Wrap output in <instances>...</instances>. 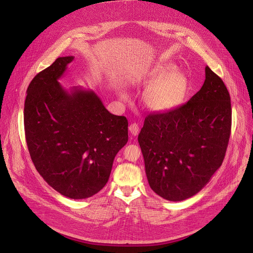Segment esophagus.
<instances>
[{
	"label": "esophagus",
	"mask_w": 253,
	"mask_h": 253,
	"mask_svg": "<svg viewBox=\"0 0 253 253\" xmlns=\"http://www.w3.org/2000/svg\"><path fill=\"white\" fill-rule=\"evenodd\" d=\"M129 131L131 133V135L133 136H137L139 133V126L136 123H133L129 126Z\"/></svg>",
	"instance_id": "34e87169"
}]
</instances>
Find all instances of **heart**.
Segmentation results:
<instances>
[{
  "label": "heart",
  "instance_id": "b5f03b06",
  "mask_svg": "<svg viewBox=\"0 0 253 253\" xmlns=\"http://www.w3.org/2000/svg\"><path fill=\"white\" fill-rule=\"evenodd\" d=\"M139 82L148 86L144 102L149 110L157 113L170 112L185 101L189 82L181 72L170 64H159L139 76ZM126 98L125 95H122Z\"/></svg>",
  "mask_w": 253,
  "mask_h": 253
}]
</instances>
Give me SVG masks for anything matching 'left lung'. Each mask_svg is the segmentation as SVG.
Segmentation results:
<instances>
[{"label":"left lung","mask_w":253,"mask_h":253,"mask_svg":"<svg viewBox=\"0 0 253 253\" xmlns=\"http://www.w3.org/2000/svg\"><path fill=\"white\" fill-rule=\"evenodd\" d=\"M230 130L228 90L206 66L203 86L186 104L144 121L138 142L151 189L169 201L198 193L221 166Z\"/></svg>","instance_id":"1"}]
</instances>
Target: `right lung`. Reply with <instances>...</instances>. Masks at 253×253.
<instances>
[{"label":"right lung","mask_w":253,"mask_h":253,"mask_svg":"<svg viewBox=\"0 0 253 253\" xmlns=\"http://www.w3.org/2000/svg\"><path fill=\"white\" fill-rule=\"evenodd\" d=\"M73 56L60 57L27 89L24 125L32 161L45 181L71 199H85L108 182L116 154L128 141V121L111 114L92 90H66Z\"/></svg>","instance_id":"right-lung-1"}]
</instances>
